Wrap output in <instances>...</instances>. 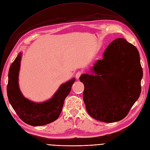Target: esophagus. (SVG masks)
<instances>
[{
	"label": "esophagus",
	"mask_w": 150,
	"mask_h": 150,
	"mask_svg": "<svg viewBox=\"0 0 150 150\" xmlns=\"http://www.w3.org/2000/svg\"><path fill=\"white\" fill-rule=\"evenodd\" d=\"M81 74H82V72H81V71H78V72H77L76 73L75 76H76V78L77 80L79 79V78H80V76H81Z\"/></svg>",
	"instance_id": "obj_1"
}]
</instances>
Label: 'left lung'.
<instances>
[{"instance_id":"left-lung-1","label":"left lung","mask_w":150,"mask_h":150,"mask_svg":"<svg viewBox=\"0 0 150 150\" xmlns=\"http://www.w3.org/2000/svg\"><path fill=\"white\" fill-rule=\"evenodd\" d=\"M91 72L80 77L88 114L105 123L124 119L141 92L143 71L136 47L123 38L115 39Z\"/></svg>"}]
</instances>
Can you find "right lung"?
<instances>
[{
    "mask_svg": "<svg viewBox=\"0 0 150 150\" xmlns=\"http://www.w3.org/2000/svg\"><path fill=\"white\" fill-rule=\"evenodd\" d=\"M21 57L22 53H19L10 67L7 85L9 102L20 119L28 125L36 127L52 123L59 117L64 100L71 91L75 78L61 84L49 100L41 103L33 102L23 97L19 87Z\"/></svg>",
    "mask_w": 150,
    "mask_h": 150,
    "instance_id": "1",
    "label": "right lung"
}]
</instances>
